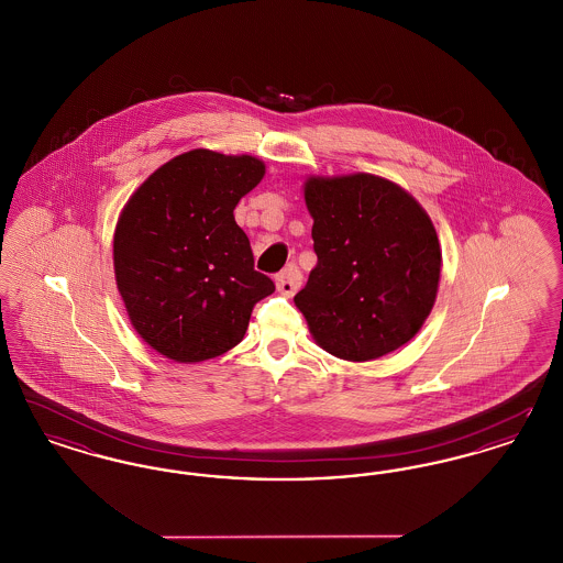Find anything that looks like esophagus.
<instances>
[{"instance_id": "34e87169", "label": "esophagus", "mask_w": 563, "mask_h": 563, "mask_svg": "<svg viewBox=\"0 0 563 563\" xmlns=\"http://www.w3.org/2000/svg\"><path fill=\"white\" fill-rule=\"evenodd\" d=\"M299 285H301V272L295 268V266L283 269L276 276V289H278V294H283L285 297L295 295V291L299 289Z\"/></svg>"}]
</instances>
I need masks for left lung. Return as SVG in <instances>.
Instances as JSON below:
<instances>
[{"label":"left lung","mask_w":563,"mask_h":563,"mask_svg":"<svg viewBox=\"0 0 563 563\" xmlns=\"http://www.w3.org/2000/svg\"><path fill=\"white\" fill-rule=\"evenodd\" d=\"M303 200L319 262L294 301L314 342L352 363L401 349L439 291L441 244L429 213L372 173L310 175Z\"/></svg>","instance_id":"left-lung-1"}]
</instances>
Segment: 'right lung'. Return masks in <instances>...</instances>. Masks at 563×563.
<instances>
[{
  "mask_svg": "<svg viewBox=\"0 0 563 563\" xmlns=\"http://www.w3.org/2000/svg\"><path fill=\"white\" fill-rule=\"evenodd\" d=\"M266 164L191 150L154 170L124 205L113 234V272L141 340L175 363L234 349L253 306L274 283L253 268L234 219Z\"/></svg>",
  "mask_w": 563,
  "mask_h": 563,
  "instance_id": "obj_1",
  "label": "right lung"
}]
</instances>
